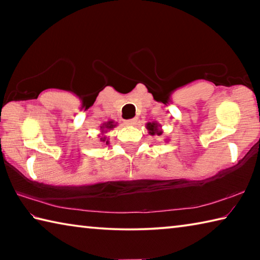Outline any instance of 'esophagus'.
Listing matches in <instances>:
<instances>
[{
	"label": "esophagus",
	"instance_id": "34e87169",
	"mask_svg": "<svg viewBox=\"0 0 260 260\" xmlns=\"http://www.w3.org/2000/svg\"><path fill=\"white\" fill-rule=\"evenodd\" d=\"M136 120L135 118H133V119H128V120H124V124L127 125V126H134L136 124Z\"/></svg>",
	"mask_w": 260,
	"mask_h": 260
}]
</instances>
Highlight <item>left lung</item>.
<instances>
[{"label":"left lung","mask_w":260,"mask_h":260,"mask_svg":"<svg viewBox=\"0 0 260 260\" xmlns=\"http://www.w3.org/2000/svg\"><path fill=\"white\" fill-rule=\"evenodd\" d=\"M146 128L148 129V133L150 135H158L160 136L162 134V129H161V125L158 124L157 121H152V122H147L146 124ZM167 142V140H166Z\"/></svg>","instance_id":"8db88e82"}]
</instances>
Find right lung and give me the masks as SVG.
<instances>
[{
  "instance_id": "1",
  "label": "right lung",
  "mask_w": 260,
  "mask_h": 260,
  "mask_svg": "<svg viewBox=\"0 0 260 260\" xmlns=\"http://www.w3.org/2000/svg\"><path fill=\"white\" fill-rule=\"evenodd\" d=\"M116 126H117V122H114L113 120H109L107 122H103L102 126H100V131H101V133L99 134L100 141H102V142H105L107 144H109L108 136L105 134H107L109 131L113 129Z\"/></svg>"
}]
</instances>
